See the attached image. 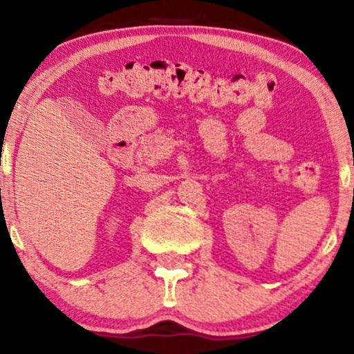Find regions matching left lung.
I'll list each match as a JSON object with an SVG mask.
<instances>
[{
  "mask_svg": "<svg viewBox=\"0 0 354 354\" xmlns=\"http://www.w3.org/2000/svg\"><path fill=\"white\" fill-rule=\"evenodd\" d=\"M353 195H354V190H353Z\"/></svg>",
  "mask_w": 354,
  "mask_h": 354,
  "instance_id": "left-lung-1",
  "label": "left lung"
}]
</instances>
